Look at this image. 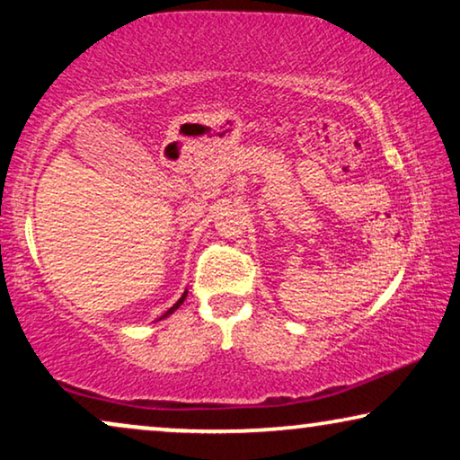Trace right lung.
I'll use <instances>...</instances> for the list:
<instances>
[{"label":"right lung","mask_w":460,"mask_h":460,"mask_svg":"<svg viewBox=\"0 0 460 460\" xmlns=\"http://www.w3.org/2000/svg\"><path fill=\"white\" fill-rule=\"evenodd\" d=\"M186 295H188V291H186V293H184V295H181V297H180V299H178V301H175V304H173V305H172V307H169V310H167V312H165V314H163V316H161V318H167V316H169V314H172V312H175V310H178V307H180V305H181V304H184V299H186Z\"/></svg>","instance_id":"add662e5"}]
</instances>
